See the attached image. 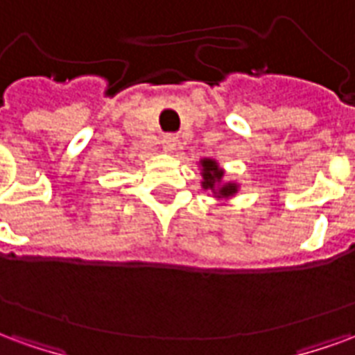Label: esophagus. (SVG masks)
Returning a JSON list of instances; mask_svg holds the SVG:
<instances>
[{
    "label": "esophagus",
    "instance_id": "34e87169",
    "mask_svg": "<svg viewBox=\"0 0 355 355\" xmlns=\"http://www.w3.org/2000/svg\"><path fill=\"white\" fill-rule=\"evenodd\" d=\"M162 144H163V148L167 150V152H173V150H177L178 139L175 137V135H163Z\"/></svg>",
    "mask_w": 355,
    "mask_h": 355
}]
</instances>
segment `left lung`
Segmentation results:
<instances>
[{
	"label": "left lung",
	"instance_id": "left-lung-1",
	"mask_svg": "<svg viewBox=\"0 0 355 355\" xmlns=\"http://www.w3.org/2000/svg\"><path fill=\"white\" fill-rule=\"evenodd\" d=\"M203 167V188L205 190H215L220 198H230L232 193H236V184H220L223 180V171L218 169V165L211 159L201 162Z\"/></svg>",
	"mask_w": 355,
	"mask_h": 355
}]
</instances>
